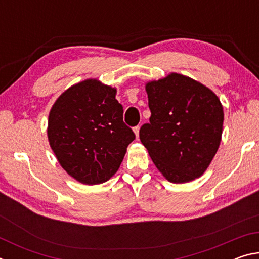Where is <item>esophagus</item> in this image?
Wrapping results in <instances>:
<instances>
[{"label": "esophagus", "instance_id": "1", "mask_svg": "<svg viewBox=\"0 0 259 259\" xmlns=\"http://www.w3.org/2000/svg\"><path fill=\"white\" fill-rule=\"evenodd\" d=\"M139 126H135L134 128V133H135V135H136V138H139Z\"/></svg>", "mask_w": 259, "mask_h": 259}]
</instances>
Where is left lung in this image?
Wrapping results in <instances>:
<instances>
[{
	"label": "left lung",
	"instance_id": "8db88e82",
	"mask_svg": "<svg viewBox=\"0 0 259 259\" xmlns=\"http://www.w3.org/2000/svg\"><path fill=\"white\" fill-rule=\"evenodd\" d=\"M150 123L139 138L166 181L183 184L202 176L222 140L224 111L217 95L178 73L145 84Z\"/></svg>",
	"mask_w": 259,
	"mask_h": 259
}]
</instances>
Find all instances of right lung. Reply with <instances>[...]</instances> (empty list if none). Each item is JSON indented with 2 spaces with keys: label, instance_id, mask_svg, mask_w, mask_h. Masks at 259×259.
Listing matches in <instances>:
<instances>
[{
  "label": "right lung",
  "instance_id": "right-lung-1",
  "mask_svg": "<svg viewBox=\"0 0 259 259\" xmlns=\"http://www.w3.org/2000/svg\"><path fill=\"white\" fill-rule=\"evenodd\" d=\"M115 96L116 88L87 78L65 90L50 109L51 150L61 168L84 185L111 179L135 139Z\"/></svg>",
  "mask_w": 259,
  "mask_h": 259
}]
</instances>
